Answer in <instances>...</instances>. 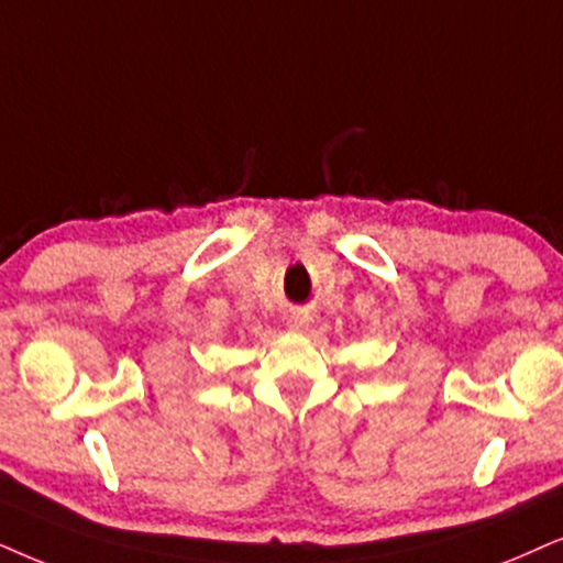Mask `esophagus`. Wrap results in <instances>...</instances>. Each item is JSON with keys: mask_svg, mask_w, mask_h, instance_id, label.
I'll use <instances>...</instances> for the list:
<instances>
[{"mask_svg": "<svg viewBox=\"0 0 563 563\" xmlns=\"http://www.w3.org/2000/svg\"><path fill=\"white\" fill-rule=\"evenodd\" d=\"M309 322H311L309 311H303V309L290 311V317H288V327H290V330H306V327H309Z\"/></svg>", "mask_w": 563, "mask_h": 563, "instance_id": "obj_1", "label": "esophagus"}]
</instances>
